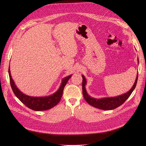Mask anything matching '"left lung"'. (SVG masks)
<instances>
[{
  "label": "left lung",
  "instance_id": "obj_1",
  "mask_svg": "<svg viewBox=\"0 0 146 146\" xmlns=\"http://www.w3.org/2000/svg\"><path fill=\"white\" fill-rule=\"evenodd\" d=\"M137 62L139 64V59H137ZM82 94L86 102L89 103L90 105L94 108L104 110H111L115 109V108L119 107L126 101V100L130 96L133 90H135L138 78V73L137 74L136 78L135 80V83L131 89L122 95L115 96V97H109L103 98L100 99H96L91 97L87 93L86 89V85L87 84V80L84 75H82Z\"/></svg>",
  "mask_w": 146,
  "mask_h": 146
}]
</instances>
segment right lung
<instances>
[{
    "instance_id": "right-lung-1",
    "label": "right lung",
    "mask_w": 146,
    "mask_h": 146,
    "mask_svg": "<svg viewBox=\"0 0 146 146\" xmlns=\"http://www.w3.org/2000/svg\"><path fill=\"white\" fill-rule=\"evenodd\" d=\"M9 74L10 81V85L15 95L26 106L35 111L47 110L55 106L60 100L62 94H63L64 87L67 84L68 80L72 76H68L62 79L60 87L53 94L47 96L35 97L25 95L17 87L11 76L10 65L9 68Z\"/></svg>"
}]
</instances>
